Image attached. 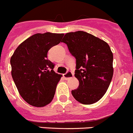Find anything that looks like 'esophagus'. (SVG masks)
I'll list each match as a JSON object with an SVG mask.
<instances>
[{
    "mask_svg": "<svg viewBox=\"0 0 133 133\" xmlns=\"http://www.w3.org/2000/svg\"><path fill=\"white\" fill-rule=\"evenodd\" d=\"M63 77H64L66 80H68L69 79V78H71L73 77V73H72L71 71H68L66 73L63 75Z\"/></svg>",
    "mask_w": 133,
    "mask_h": 133,
    "instance_id": "34e87169",
    "label": "esophagus"
}]
</instances>
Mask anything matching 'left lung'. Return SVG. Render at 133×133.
Wrapping results in <instances>:
<instances>
[{"label": "left lung", "instance_id": "obj_1", "mask_svg": "<svg viewBox=\"0 0 133 133\" xmlns=\"http://www.w3.org/2000/svg\"><path fill=\"white\" fill-rule=\"evenodd\" d=\"M61 42L67 44L76 58L75 76L79 85L71 91L73 97L84 104L98 101L106 93L113 76V55L109 45L80 30L66 33Z\"/></svg>", "mask_w": 133, "mask_h": 133}]
</instances>
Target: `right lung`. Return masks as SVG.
Wrapping results in <instances>:
<instances>
[{
  "mask_svg": "<svg viewBox=\"0 0 133 133\" xmlns=\"http://www.w3.org/2000/svg\"><path fill=\"white\" fill-rule=\"evenodd\" d=\"M63 33H36L23 41L10 58L11 75L22 98L43 107L52 101L62 75L54 71L47 58L49 49L59 44Z\"/></svg>",
  "mask_w": 133,
  "mask_h": 133,
  "instance_id": "right-lung-1",
  "label": "right lung"
}]
</instances>
